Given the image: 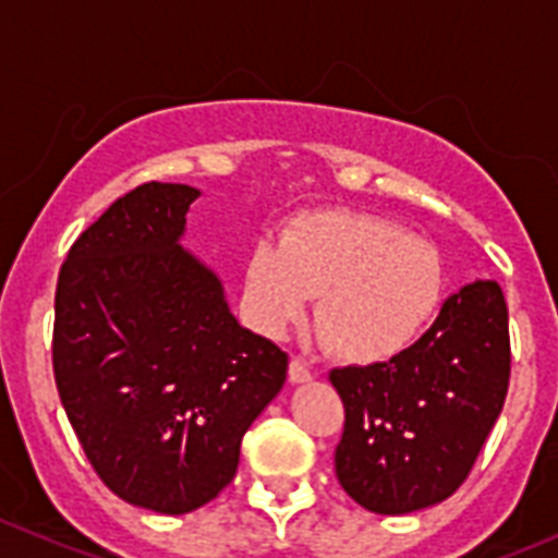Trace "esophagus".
I'll use <instances>...</instances> for the list:
<instances>
[{
    "mask_svg": "<svg viewBox=\"0 0 558 558\" xmlns=\"http://www.w3.org/2000/svg\"><path fill=\"white\" fill-rule=\"evenodd\" d=\"M289 379H291V383H294V385L311 383V379H314V372H311V366L303 361V357H291V363H289Z\"/></svg>",
    "mask_w": 558,
    "mask_h": 558,
    "instance_id": "obj_1",
    "label": "esophagus"
}]
</instances>
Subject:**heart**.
Listing matches in <instances>:
<instances>
[{
  "label": "heart",
  "mask_w": 558,
  "mask_h": 558,
  "mask_svg": "<svg viewBox=\"0 0 558 558\" xmlns=\"http://www.w3.org/2000/svg\"><path fill=\"white\" fill-rule=\"evenodd\" d=\"M350 363H383L413 347L444 294V262L424 239L363 211H311L262 239L244 267L255 325L283 338L308 316Z\"/></svg>",
  "instance_id": "heart-1"
}]
</instances>
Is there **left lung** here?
<instances>
[{"label": "left lung", "mask_w": 558, "mask_h": 558, "mask_svg": "<svg viewBox=\"0 0 558 558\" xmlns=\"http://www.w3.org/2000/svg\"><path fill=\"white\" fill-rule=\"evenodd\" d=\"M347 421L336 476L377 514L446 501L471 473L509 388V314L501 286L473 280L444 303L402 355L332 368Z\"/></svg>", "instance_id": "obj_1"}]
</instances>
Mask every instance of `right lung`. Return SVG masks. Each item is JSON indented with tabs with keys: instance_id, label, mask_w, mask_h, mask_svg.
Segmentation results:
<instances>
[{
	"instance_id": "1",
	"label": "right lung",
	"mask_w": 558,
	"mask_h": 558,
	"mask_svg": "<svg viewBox=\"0 0 558 558\" xmlns=\"http://www.w3.org/2000/svg\"><path fill=\"white\" fill-rule=\"evenodd\" d=\"M201 190L137 186L82 233L54 296V379L87 460L118 498L186 514L226 490L289 355L231 314L181 244Z\"/></svg>"
}]
</instances>
